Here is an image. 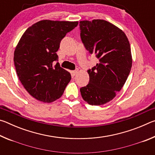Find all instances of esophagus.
Here are the masks:
<instances>
[{
	"instance_id": "34e87169",
	"label": "esophagus",
	"mask_w": 155,
	"mask_h": 155,
	"mask_svg": "<svg viewBox=\"0 0 155 155\" xmlns=\"http://www.w3.org/2000/svg\"><path fill=\"white\" fill-rule=\"evenodd\" d=\"M78 72V70H73V71H72V74L73 76H74L77 74V72Z\"/></svg>"
}]
</instances>
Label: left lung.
Here are the masks:
<instances>
[{
  "mask_svg": "<svg viewBox=\"0 0 155 155\" xmlns=\"http://www.w3.org/2000/svg\"><path fill=\"white\" fill-rule=\"evenodd\" d=\"M81 38L90 54L99 59L87 70L90 81L80 89L91 105L111 101L124 86L132 67L130 43L124 32L104 20L80 21Z\"/></svg>",
  "mask_w": 155,
  "mask_h": 155,
  "instance_id": "obj_1",
  "label": "left lung"
}]
</instances>
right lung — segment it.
Instances as JSON below:
<instances>
[{"label": "right lung", "instance_id": "1", "mask_svg": "<svg viewBox=\"0 0 155 155\" xmlns=\"http://www.w3.org/2000/svg\"><path fill=\"white\" fill-rule=\"evenodd\" d=\"M78 22L44 20L28 27L15 47L14 61L21 83L31 96L52 103L62 96L71 80L60 66L56 52L60 42Z\"/></svg>", "mask_w": 155, "mask_h": 155}]
</instances>
